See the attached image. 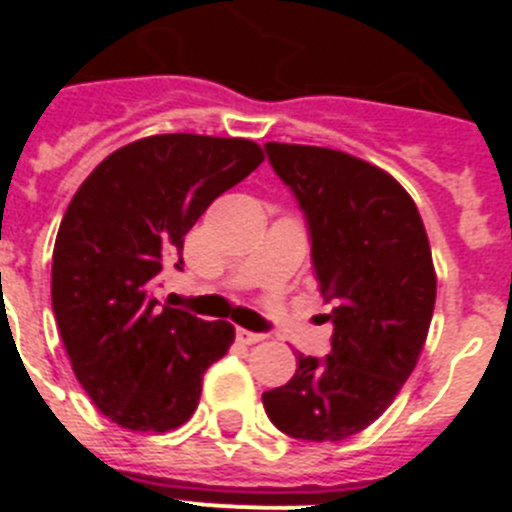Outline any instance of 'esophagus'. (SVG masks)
Returning a JSON list of instances; mask_svg holds the SVG:
<instances>
[{
    "label": "esophagus",
    "instance_id": "obj_1",
    "mask_svg": "<svg viewBox=\"0 0 512 512\" xmlns=\"http://www.w3.org/2000/svg\"><path fill=\"white\" fill-rule=\"evenodd\" d=\"M235 338H238L241 343H246V346L264 341V336H261V333H253V330H246V328H235Z\"/></svg>",
    "mask_w": 512,
    "mask_h": 512
}]
</instances>
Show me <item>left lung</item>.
<instances>
[{"mask_svg": "<svg viewBox=\"0 0 512 512\" xmlns=\"http://www.w3.org/2000/svg\"><path fill=\"white\" fill-rule=\"evenodd\" d=\"M310 230L312 269L333 305L330 354L297 356L266 415L302 441H343L390 408L413 374L436 305L423 220L387 171L343 151L266 143Z\"/></svg>", "mask_w": 512, "mask_h": 512, "instance_id": "8db88e82", "label": "left lung"}]
</instances>
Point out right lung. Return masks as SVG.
Instances as JSON below:
<instances>
[{"label": "right lung", "instance_id": "add662e5", "mask_svg": "<svg viewBox=\"0 0 512 512\" xmlns=\"http://www.w3.org/2000/svg\"><path fill=\"white\" fill-rule=\"evenodd\" d=\"M264 161L253 140L169 133L117 148L84 179L53 248V315L79 384L99 413L140 433L192 418L207 366L235 328L153 297L182 269L184 235L215 197Z\"/></svg>", "mask_w": 512, "mask_h": 512}]
</instances>
